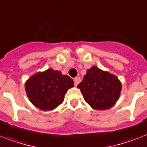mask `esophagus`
<instances>
[{
    "label": "esophagus",
    "mask_w": 147,
    "mask_h": 147,
    "mask_svg": "<svg viewBox=\"0 0 147 147\" xmlns=\"http://www.w3.org/2000/svg\"><path fill=\"white\" fill-rule=\"evenodd\" d=\"M74 82H75V85L77 86V85L81 82V78H80L79 77L75 78H74Z\"/></svg>",
    "instance_id": "esophagus-1"
}]
</instances>
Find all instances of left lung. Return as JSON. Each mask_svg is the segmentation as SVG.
I'll use <instances>...</instances> for the list:
<instances>
[{"label": "left lung", "mask_w": 147, "mask_h": 147, "mask_svg": "<svg viewBox=\"0 0 147 147\" xmlns=\"http://www.w3.org/2000/svg\"><path fill=\"white\" fill-rule=\"evenodd\" d=\"M78 88L93 109L106 110L118 100L122 85L115 76L92 66L87 70Z\"/></svg>", "instance_id": "obj_1"}]
</instances>
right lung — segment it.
<instances>
[{
  "mask_svg": "<svg viewBox=\"0 0 147 147\" xmlns=\"http://www.w3.org/2000/svg\"><path fill=\"white\" fill-rule=\"evenodd\" d=\"M72 87L74 82L71 78L51 69L35 74L25 84L30 101L43 111H51L60 105L66 92Z\"/></svg>",
  "mask_w": 147,
  "mask_h": 147,
  "instance_id": "obj_1",
  "label": "right lung"
}]
</instances>
